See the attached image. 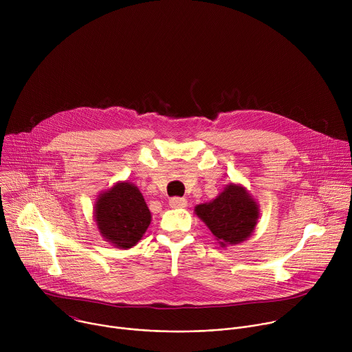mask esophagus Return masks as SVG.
<instances>
[{
	"mask_svg": "<svg viewBox=\"0 0 352 352\" xmlns=\"http://www.w3.org/2000/svg\"><path fill=\"white\" fill-rule=\"evenodd\" d=\"M188 200L185 197H171L170 199V206L174 209H182L186 208Z\"/></svg>",
	"mask_w": 352,
	"mask_h": 352,
	"instance_id": "34e87169",
	"label": "esophagus"
}]
</instances>
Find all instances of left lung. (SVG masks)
Wrapping results in <instances>:
<instances>
[{
	"instance_id": "1",
	"label": "left lung",
	"mask_w": 352,
	"mask_h": 352,
	"mask_svg": "<svg viewBox=\"0 0 352 352\" xmlns=\"http://www.w3.org/2000/svg\"><path fill=\"white\" fill-rule=\"evenodd\" d=\"M195 214L214 235L221 248L246 241L256 230L261 209L243 185L230 182L210 202L196 205Z\"/></svg>"
}]
</instances>
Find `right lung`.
Wrapping results in <instances>:
<instances>
[{
	"mask_svg": "<svg viewBox=\"0 0 352 352\" xmlns=\"http://www.w3.org/2000/svg\"><path fill=\"white\" fill-rule=\"evenodd\" d=\"M93 213L100 235L118 249L135 246L152 221L143 195L128 181H118L98 193Z\"/></svg>",
	"mask_w": 352,
	"mask_h": 352,
	"instance_id": "obj_1",
	"label": "right lung"
}]
</instances>
